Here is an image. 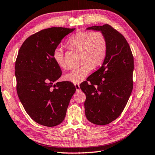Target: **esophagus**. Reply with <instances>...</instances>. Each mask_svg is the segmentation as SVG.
Segmentation results:
<instances>
[{"instance_id": "obj_1", "label": "esophagus", "mask_w": 155, "mask_h": 155, "mask_svg": "<svg viewBox=\"0 0 155 155\" xmlns=\"http://www.w3.org/2000/svg\"><path fill=\"white\" fill-rule=\"evenodd\" d=\"M74 86H75V88H76L77 91H78L79 90H80V86H79V84H74Z\"/></svg>"}]
</instances>
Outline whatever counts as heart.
I'll return each mask as SVG.
<instances>
[{
    "label": "heart",
    "instance_id": "obj_1",
    "mask_svg": "<svg viewBox=\"0 0 155 155\" xmlns=\"http://www.w3.org/2000/svg\"><path fill=\"white\" fill-rule=\"evenodd\" d=\"M70 48L81 51V62L83 64L71 70L63 77V80L74 84L84 80L94 67L104 62L107 51V41L100 31H80L73 35L67 42ZM53 59L58 67L66 66L64 54L61 48L57 47L53 51Z\"/></svg>",
    "mask_w": 155,
    "mask_h": 155
}]
</instances>
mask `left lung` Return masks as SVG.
Returning a JSON list of instances; mask_svg holds the SVG:
<instances>
[{
    "label": "left lung",
    "mask_w": 155,
    "mask_h": 155,
    "mask_svg": "<svg viewBox=\"0 0 155 155\" xmlns=\"http://www.w3.org/2000/svg\"><path fill=\"white\" fill-rule=\"evenodd\" d=\"M86 30L100 31L107 41V51L101 67L80 85L86 96L87 119L95 124L105 125L120 116L129 100L133 89L134 57L124 36L109 25Z\"/></svg>",
    "instance_id": "left-lung-1"
}]
</instances>
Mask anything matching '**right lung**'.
<instances>
[{
    "mask_svg": "<svg viewBox=\"0 0 155 155\" xmlns=\"http://www.w3.org/2000/svg\"><path fill=\"white\" fill-rule=\"evenodd\" d=\"M74 29L51 27L31 35L23 43L15 65L17 92L25 111L34 121L48 127L64 120L76 88L71 82H58L60 67L53 51Z\"/></svg>",
    "mask_w": 155,
    "mask_h": 155,
    "instance_id": "right-lung-1",
    "label": "right lung"
}]
</instances>
